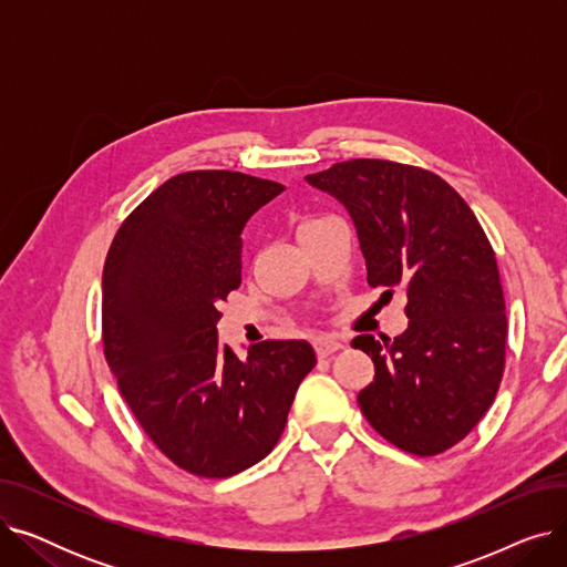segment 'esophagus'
<instances>
[{
  "mask_svg": "<svg viewBox=\"0 0 567 567\" xmlns=\"http://www.w3.org/2000/svg\"><path fill=\"white\" fill-rule=\"evenodd\" d=\"M340 349H344V344L338 338L326 336V338H317L315 340V351H317L319 359H329V355H333Z\"/></svg>",
  "mask_w": 567,
  "mask_h": 567,
  "instance_id": "obj_1",
  "label": "esophagus"
}]
</instances>
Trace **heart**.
I'll use <instances>...</instances> for the list:
<instances>
[{"mask_svg": "<svg viewBox=\"0 0 567 567\" xmlns=\"http://www.w3.org/2000/svg\"><path fill=\"white\" fill-rule=\"evenodd\" d=\"M323 220H329V218H303V220L299 223V229H296V231H299V236H301V234H306V231L315 229L317 225H321Z\"/></svg>", "mask_w": 567, "mask_h": 567, "instance_id": "1", "label": "heart"}]
</instances>
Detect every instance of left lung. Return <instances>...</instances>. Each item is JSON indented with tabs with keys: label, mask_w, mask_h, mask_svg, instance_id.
<instances>
[{
	"label": "left lung",
	"mask_w": 567,
	"mask_h": 567,
	"mask_svg": "<svg viewBox=\"0 0 567 567\" xmlns=\"http://www.w3.org/2000/svg\"><path fill=\"white\" fill-rule=\"evenodd\" d=\"M306 178L347 206L368 285L406 293L402 336L351 342L374 363V381L359 393L363 415L404 453L453 449L492 406L505 368L508 319L485 229L460 193L423 167L353 158Z\"/></svg>",
	"instance_id": "left-lung-1"
}]
</instances>
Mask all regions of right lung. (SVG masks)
<instances>
[{"instance_id":"1","label":"right lung","mask_w":567,"mask_h":567,"mask_svg":"<svg viewBox=\"0 0 567 567\" xmlns=\"http://www.w3.org/2000/svg\"><path fill=\"white\" fill-rule=\"evenodd\" d=\"M282 184L195 169L158 186L116 229L103 268V351L156 449L199 478L264 460L317 355L264 340L248 359L218 347V312L241 285V231Z\"/></svg>"}]
</instances>
